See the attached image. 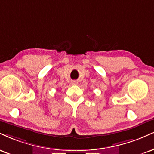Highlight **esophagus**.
<instances>
[{"instance_id": "1", "label": "esophagus", "mask_w": 154, "mask_h": 154, "mask_svg": "<svg viewBox=\"0 0 154 154\" xmlns=\"http://www.w3.org/2000/svg\"><path fill=\"white\" fill-rule=\"evenodd\" d=\"M72 84H73V85H77V82H76V81H73V82H72Z\"/></svg>"}]
</instances>
